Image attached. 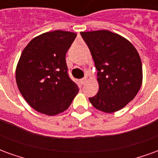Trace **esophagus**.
<instances>
[{
  "label": "esophagus",
  "instance_id": "1",
  "mask_svg": "<svg viewBox=\"0 0 158 158\" xmlns=\"http://www.w3.org/2000/svg\"><path fill=\"white\" fill-rule=\"evenodd\" d=\"M86 79H87V78H86V77H85V78H83V79H80V82H81V84H82V85H85V84Z\"/></svg>",
  "mask_w": 158,
  "mask_h": 158
}]
</instances>
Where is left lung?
Returning a JSON list of instances; mask_svg holds the SVG:
<instances>
[{
	"label": "left lung",
	"mask_w": 158,
	"mask_h": 158,
	"mask_svg": "<svg viewBox=\"0 0 158 158\" xmlns=\"http://www.w3.org/2000/svg\"><path fill=\"white\" fill-rule=\"evenodd\" d=\"M97 69L99 90L89 98L96 109L112 113L131 102L142 84V63L130 42L108 30L81 32Z\"/></svg>",
	"instance_id": "1"
}]
</instances>
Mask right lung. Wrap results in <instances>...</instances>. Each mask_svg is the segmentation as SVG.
<instances>
[{"instance_id":"1","label":"right lung","mask_w":158,"mask_h":158,"mask_svg":"<svg viewBox=\"0 0 158 158\" xmlns=\"http://www.w3.org/2000/svg\"><path fill=\"white\" fill-rule=\"evenodd\" d=\"M75 33L55 30L37 36L23 49L16 69L20 93L30 106L49 116L69 108L79 92L70 79L66 53Z\"/></svg>"}]
</instances>
